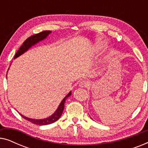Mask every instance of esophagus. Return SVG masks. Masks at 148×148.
<instances>
[{"label": "esophagus", "mask_w": 148, "mask_h": 148, "mask_svg": "<svg viewBox=\"0 0 148 148\" xmlns=\"http://www.w3.org/2000/svg\"><path fill=\"white\" fill-rule=\"evenodd\" d=\"M90 85V84L88 81L84 80V81H82V82H80V84L79 86L80 88H88Z\"/></svg>", "instance_id": "obj_1"}]
</instances>
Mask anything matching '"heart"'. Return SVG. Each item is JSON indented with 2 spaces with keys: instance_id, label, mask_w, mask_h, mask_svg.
<instances>
[{
  "instance_id": "heart-1",
  "label": "heart",
  "mask_w": 148,
  "mask_h": 148,
  "mask_svg": "<svg viewBox=\"0 0 148 148\" xmlns=\"http://www.w3.org/2000/svg\"><path fill=\"white\" fill-rule=\"evenodd\" d=\"M107 47V43L104 41H100L97 42L96 45V49L97 51L100 52L104 50Z\"/></svg>"
}]
</instances>
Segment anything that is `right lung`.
<instances>
[{
	"instance_id": "right-lung-1",
	"label": "right lung",
	"mask_w": 148,
	"mask_h": 148,
	"mask_svg": "<svg viewBox=\"0 0 148 148\" xmlns=\"http://www.w3.org/2000/svg\"><path fill=\"white\" fill-rule=\"evenodd\" d=\"M52 33L51 31H44L40 32L39 34H35V35L32 36L31 37L28 38L25 42H23L21 47L19 48V49L17 50V52H16L14 59L16 58L19 57V56H21L23 53H25V52H27L30 48H32V46L36 45L38 43H39L40 42L42 41V40H45L46 38L49 36V34ZM8 72V71H7ZM71 95V91L62 99L61 102L60 103V104L58 105L57 109H56L55 112L52 114L51 116L47 117V118L42 119H30L28 118L27 116H23V114H20V115L23 117V119H25V120H27L29 122L35 125H49L51 123H53L58 120L60 118V116L62 115V113L63 112L64 108V103L66 99Z\"/></svg>"
}]
</instances>
